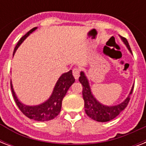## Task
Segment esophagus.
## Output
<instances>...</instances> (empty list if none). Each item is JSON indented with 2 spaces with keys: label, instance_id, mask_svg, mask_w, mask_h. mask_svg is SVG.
<instances>
[{
  "label": "esophagus",
  "instance_id": "esophagus-1",
  "mask_svg": "<svg viewBox=\"0 0 146 146\" xmlns=\"http://www.w3.org/2000/svg\"><path fill=\"white\" fill-rule=\"evenodd\" d=\"M80 71L79 68H76H76H73V75L76 80H78V78H79V76H80Z\"/></svg>",
  "mask_w": 146,
  "mask_h": 146
}]
</instances>
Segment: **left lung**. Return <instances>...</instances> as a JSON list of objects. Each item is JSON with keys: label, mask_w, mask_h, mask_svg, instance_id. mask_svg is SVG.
<instances>
[{"label": "left lung", "mask_w": 146, "mask_h": 146, "mask_svg": "<svg viewBox=\"0 0 146 146\" xmlns=\"http://www.w3.org/2000/svg\"><path fill=\"white\" fill-rule=\"evenodd\" d=\"M120 37L125 45L127 46V49L132 54L131 49L127 40L123 37H121V36ZM79 81L82 85V97L84 99L85 111L89 117L98 122H108V121L113 120V118H115L117 116L119 115V113L126 108V107L129 103V99H130L129 96L133 92L134 87L133 84V86H132L131 90L129 92V96L120 104L113 105V106H108V105H104L100 103L93 96L90 86H89V80L87 79L86 76L83 71H81L80 73Z\"/></svg>", "instance_id": "8db88e82"}]
</instances>
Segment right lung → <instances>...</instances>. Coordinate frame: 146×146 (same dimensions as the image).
<instances>
[{"label":"right lung","instance_id":"1","mask_svg":"<svg viewBox=\"0 0 146 146\" xmlns=\"http://www.w3.org/2000/svg\"><path fill=\"white\" fill-rule=\"evenodd\" d=\"M37 29V27L32 29L30 31H29L26 35L19 39L17 44L13 50V55L15 54L16 50L19 48V45L23 42V41L30 35L31 33ZM75 82V79L72 74V70H70L67 73H63L57 80V82L55 84L54 90L52 92L51 96L48 99L45 101L42 104L38 105H26L23 104L17 98V95L15 93L14 89L13 87V84L10 80V87L12 91L13 96L14 98L15 102L19 108V110L23 112L24 115H26L27 117L33 119L36 121H48L56 117L59 114L62 106V101L64 96H66V92L71 86V85Z\"/></svg>","mask_w":146,"mask_h":146}]
</instances>
